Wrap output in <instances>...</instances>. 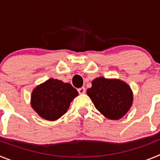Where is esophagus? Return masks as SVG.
Segmentation results:
<instances>
[{
	"instance_id": "obj_1",
	"label": "esophagus",
	"mask_w": 160,
	"mask_h": 160,
	"mask_svg": "<svg viewBox=\"0 0 160 160\" xmlns=\"http://www.w3.org/2000/svg\"><path fill=\"white\" fill-rule=\"evenodd\" d=\"M78 93L80 94H85V92H86V88H85L84 87H81V88L78 89Z\"/></svg>"
}]
</instances>
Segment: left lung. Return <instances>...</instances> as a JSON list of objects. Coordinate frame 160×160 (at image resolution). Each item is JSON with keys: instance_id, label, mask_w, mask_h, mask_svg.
Returning a JSON list of instances; mask_svg holds the SVG:
<instances>
[{"instance_id": "obj_1", "label": "left lung", "mask_w": 160, "mask_h": 160, "mask_svg": "<svg viewBox=\"0 0 160 160\" xmlns=\"http://www.w3.org/2000/svg\"><path fill=\"white\" fill-rule=\"evenodd\" d=\"M87 94L94 107L109 119L118 120L123 117L132 105L133 94L127 83L117 79L97 78Z\"/></svg>"}]
</instances>
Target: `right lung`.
I'll list each match as a JSON object with an SVG mask.
<instances>
[{
    "mask_svg": "<svg viewBox=\"0 0 160 160\" xmlns=\"http://www.w3.org/2000/svg\"><path fill=\"white\" fill-rule=\"evenodd\" d=\"M77 90L70 83L50 78L37 87L31 96V105L44 119L54 121L67 111Z\"/></svg>",
    "mask_w": 160,
    "mask_h": 160,
    "instance_id": "add662e5",
    "label": "right lung"
}]
</instances>
